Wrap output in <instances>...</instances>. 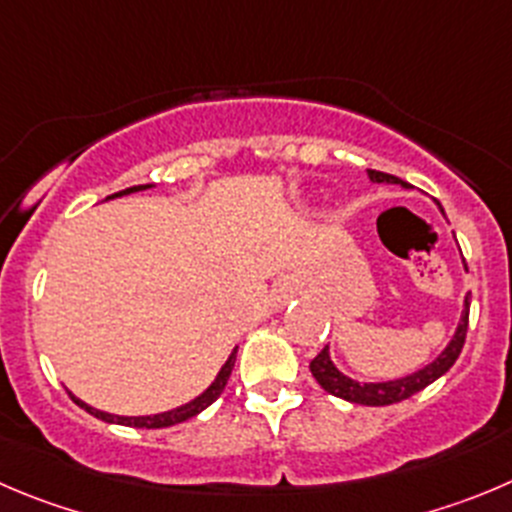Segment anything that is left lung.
<instances>
[{
	"instance_id": "obj_1",
	"label": "left lung",
	"mask_w": 512,
	"mask_h": 512,
	"mask_svg": "<svg viewBox=\"0 0 512 512\" xmlns=\"http://www.w3.org/2000/svg\"><path fill=\"white\" fill-rule=\"evenodd\" d=\"M369 179L376 181V184H404L396 176L384 174V171H371ZM467 321H470V295L465 298V310H462V318L457 323V331L452 336V341L447 343L442 353L434 358L432 364H427L424 369L414 371L409 376H401V379L394 381H376V384H361V381H353L351 376L341 374L336 369V364L331 361V353H328V346L323 348L318 356L310 361V374L328 394L338 396V399H346L351 404H364V407H386V404H396V401L409 399L417 391L427 389L432 381H437L439 376L447 374V371L455 366L457 356H460L462 346H465L467 336Z\"/></svg>"
}]
</instances>
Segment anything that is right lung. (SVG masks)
Returning a JSON list of instances; mask_svg holds the SVG:
<instances>
[{"mask_svg": "<svg viewBox=\"0 0 512 512\" xmlns=\"http://www.w3.org/2000/svg\"><path fill=\"white\" fill-rule=\"evenodd\" d=\"M151 184H141V186H131V189H123V191H116V194H111L108 199H116V197H126V194H133V191H141V189H148ZM234 358H237V348H234L232 353H229V358L224 361V366L219 369L217 379L209 384L207 391H202V394L197 396V399H191L189 404H184V407H176L171 409V412H161V414H148V417H118V414H108V412H100V409H93L90 404H85V401H80L78 396H73V401L78 404L80 409H85L88 414H93L95 419H103V422H111V424H126V427H136V429H161V427H174V424L179 422H186V419L197 417L199 412H204V409L209 407V404H214V401L219 399V394L224 391V386H227V379L229 374H232L234 369Z\"/></svg>", "mask_w": 512, "mask_h": 512, "instance_id": "1", "label": "right lung"}]
</instances>
